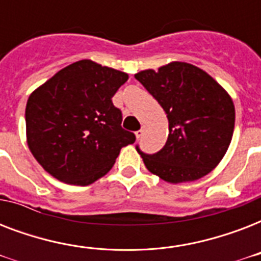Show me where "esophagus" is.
Masks as SVG:
<instances>
[{
  "label": "esophagus",
  "mask_w": 261,
  "mask_h": 261,
  "mask_svg": "<svg viewBox=\"0 0 261 261\" xmlns=\"http://www.w3.org/2000/svg\"><path fill=\"white\" fill-rule=\"evenodd\" d=\"M143 133H145V130H143V128H141V130H138V131H137V133H135V137H137V139L142 138Z\"/></svg>",
  "instance_id": "esophagus-1"
}]
</instances>
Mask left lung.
<instances>
[{"instance_id": "obj_1", "label": "left lung", "mask_w": 261, "mask_h": 261, "mask_svg": "<svg viewBox=\"0 0 261 261\" xmlns=\"http://www.w3.org/2000/svg\"><path fill=\"white\" fill-rule=\"evenodd\" d=\"M135 79L163 107L169 123L165 146L155 154L137 147L147 171L164 181H195L226 154L234 130L230 94L206 71L187 62H171L139 71Z\"/></svg>"}]
</instances>
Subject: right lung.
<instances>
[{"label":"right lung","mask_w":261,"mask_h":261,"mask_svg":"<svg viewBox=\"0 0 261 261\" xmlns=\"http://www.w3.org/2000/svg\"><path fill=\"white\" fill-rule=\"evenodd\" d=\"M127 80V73L83 59L30 94L27 143L47 173L66 184L89 186L111 171L123 146L135 142L112 104Z\"/></svg>","instance_id":"1"}]
</instances>
